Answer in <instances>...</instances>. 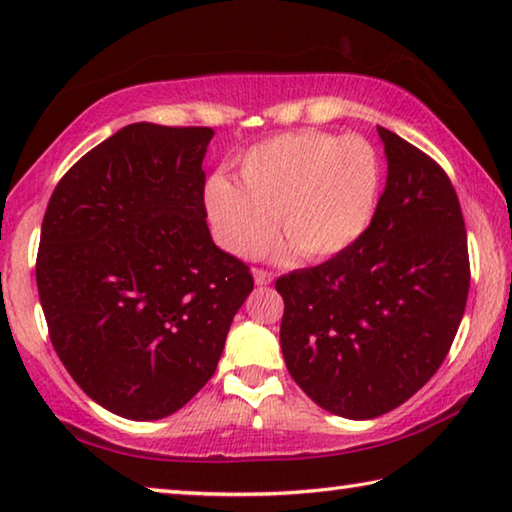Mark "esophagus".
Here are the masks:
<instances>
[{
	"instance_id": "esophagus-1",
	"label": "esophagus",
	"mask_w": 512,
	"mask_h": 512,
	"mask_svg": "<svg viewBox=\"0 0 512 512\" xmlns=\"http://www.w3.org/2000/svg\"><path fill=\"white\" fill-rule=\"evenodd\" d=\"M253 275H255V284H257V287H266V284H271V282H273L271 273H266V271H259V268H255Z\"/></svg>"
}]
</instances>
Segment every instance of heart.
I'll return each instance as SVG.
<instances>
[{"label": "heart", "mask_w": 512, "mask_h": 512, "mask_svg": "<svg viewBox=\"0 0 512 512\" xmlns=\"http://www.w3.org/2000/svg\"><path fill=\"white\" fill-rule=\"evenodd\" d=\"M241 185L214 173L203 189L212 235L241 259L264 255L277 223L300 257L323 262L366 235L377 210L381 160L359 135H277L244 153Z\"/></svg>", "instance_id": "1"}]
</instances>
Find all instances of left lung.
<instances>
[{
  "label": "left lung",
  "mask_w": 512,
  "mask_h": 512,
  "mask_svg": "<svg viewBox=\"0 0 512 512\" xmlns=\"http://www.w3.org/2000/svg\"><path fill=\"white\" fill-rule=\"evenodd\" d=\"M388 162L370 228L345 253L282 275L280 345L320 409L379 418L433 377L461 325L470 259L447 173L377 126Z\"/></svg>",
  "instance_id": "left-lung-1"
}]
</instances>
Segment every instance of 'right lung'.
I'll return each instance as SVG.
<instances>
[{"instance_id":"1","label":"right lung","mask_w":512,"mask_h":512,"mask_svg":"<svg viewBox=\"0 0 512 512\" xmlns=\"http://www.w3.org/2000/svg\"><path fill=\"white\" fill-rule=\"evenodd\" d=\"M212 128L124 126L69 169L42 219L49 339L103 409L160 420L214 375L253 275L214 244L203 205Z\"/></svg>"}]
</instances>
